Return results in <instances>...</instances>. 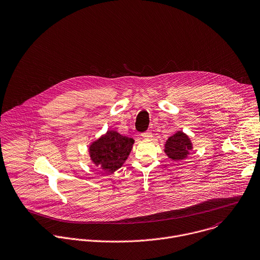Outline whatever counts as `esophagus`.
I'll return each mask as SVG.
<instances>
[{"mask_svg":"<svg viewBox=\"0 0 260 260\" xmlns=\"http://www.w3.org/2000/svg\"><path fill=\"white\" fill-rule=\"evenodd\" d=\"M142 137H143L144 139H151V137H152L151 131H147V132L143 133V134H142Z\"/></svg>","mask_w":260,"mask_h":260,"instance_id":"1","label":"esophagus"}]
</instances>
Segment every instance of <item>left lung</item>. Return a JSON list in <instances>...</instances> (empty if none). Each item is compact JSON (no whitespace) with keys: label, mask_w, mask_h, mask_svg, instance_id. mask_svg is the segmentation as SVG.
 Wrapping results in <instances>:
<instances>
[{"label":"left lung","mask_w":260,"mask_h":260,"mask_svg":"<svg viewBox=\"0 0 260 260\" xmlns=\"http://www.w3.org/2000/svg\"><path fill=\"white\" fill-rule=\"evenodd\" d=\"M165 154L176 162H180L188 157L190 151L193 149L190 138L182 131L177 132L174 136L168 138L164 145Z\"/></svg>","instance_id":"8db88e82"}]
</instances>
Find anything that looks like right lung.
<instances>
[{
  "label": "right lung",
  "instance_id": "obj_1",
  "mask_svg": "<svg viewBox=\"0 0 260 260\" xmlns=\"http://www.w3.org/2000/svg\"><path fill=\"white\" fill-rule=\"evenodd\" d=\"M135 140L108 131L93 142L89 148L92 162L105 172H113L120 168L127 159Z\"/></svg>",
  "mask_w": 260,
  "mask_h": 260
}]
</instances>
